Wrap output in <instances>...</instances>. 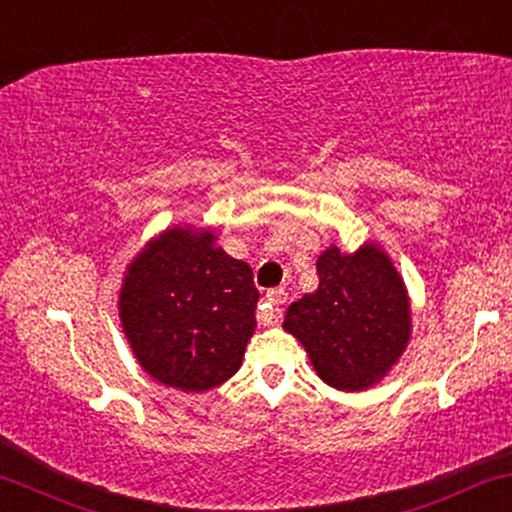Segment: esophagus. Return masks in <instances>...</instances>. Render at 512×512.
<instances>
[{
    "instance_id": "34e87169",
    "label": "esophagus",
    "mask_w": 512,
    "mask_h": 512,
    "mask_svg": "<svg viewBox=\"0 0 512 512\" xmlns=\"http://www.w3.org/2000/svg\"><path fill=\"white\" fill-rule=\"evenodd\" d=\"M288 293L283 288H271L267 295L262 297V307L257 312V321L262 326H274V323L281 321V307L286 304Z\"/></svg>"
}]
</instances>
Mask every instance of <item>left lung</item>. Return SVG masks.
Returning a JSON list of instances; mask_svg holds the SVG:
<instances>
[{
  "label": "left lung",
  "mask_w": 512,
  "mask_h": 512,
  "mask_svg": "<svg viewBox=\"0 0 512 512\" xmlns=\"http://www.w3.org/2000/svg\"><path fill=\"white\" fill-rule=\"evenodd\" d=\"M319 288L288 307L283 328L307 349L323 383L357 392L397 364L411 335L404 281L383 250L328 248L316 262Z\"/></svg>",
  "instance_id": "8db88e82"
}]
</instances>
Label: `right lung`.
Masks as SVG:
<instances>
[{"label":"right lung","mask_w":512,"mask_h":512,"mask_svg":"<svg viewBox=\"0 0 512 512\" xmlns=\"http://www.w3.org/2000/svg\"><path fill=\"white\" fill-rule=\"evenodd\" d=\"M210 231L170 229L129 264L120 319L134 357L158 383L205 392L241 368L260 300L252 269Z\"/></svg>","instance_id":"1"}]
</instances>
